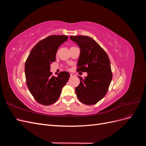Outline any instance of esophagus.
<instances>
[{
	"label": "esophagus",
	"mask_w": 146,
	"mask_h": 146,
	"mask_svg": "<svg viewBox=\"0 0 146 146\" xmlns=\"http://www.w3.org/2000/svg\"><path fill=\"white\" fill-rule=\"evenodd\" d=\"M70 77H74L76 76V75H75L74 74H70Z\"/></svg>",
	"instance_id": "1"
}]
</instances>
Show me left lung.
<instances>
[{
  "instance_id": "obj_1",
  "label": "left lung",
  "mask_w": 146,
  "mask_h": 146,
  "mask_svg": "<svg viewBox=\"0 0 146 146\" xmlns=\"http://www.w3.org/2000/svg\"><path fill=\"white\" fill-rule=\"evenodd\" d=\"M80 49L77 71L86 72L88 76L80 78L76 88L78 100L84 104L91 105L102 99L107 94L112 80L110 61L107 53L99 44L88 36H70Z\"/></svg>"
}]
</instances>
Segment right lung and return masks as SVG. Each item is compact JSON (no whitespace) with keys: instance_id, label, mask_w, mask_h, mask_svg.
<instances>
[{"instance_id":"right-lung-1","label":"right lung","mask_w":146,"mask_h":146,"mask_svg":"<svg viewBox=\"0 0 146 146\" xmlns=\"http://www.w3.org/2000/svg\"><path fill=\"white\" fill-rule=\"evenodd\" d=\"M68 40L65 35H52L38 42L31 50L25 64L26 83L30 93L39 104L52 105L58 99L68 82L69 72L52 76L50 64L55 62L59 47Z\"/></svg>"}]
</instances>
